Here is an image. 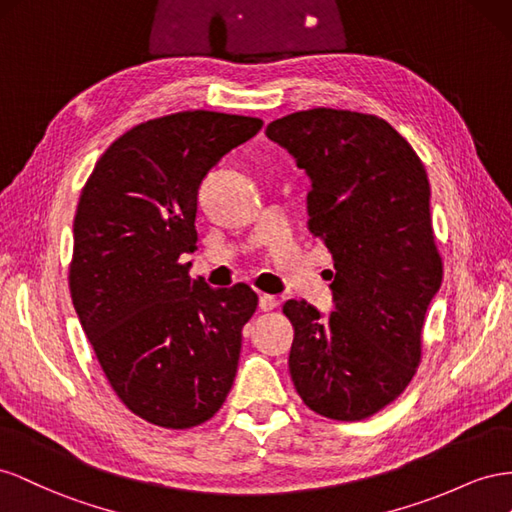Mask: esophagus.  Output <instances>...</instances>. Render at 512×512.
<instances>
[{"label":"esophagus","instance_id":"esophagus-1","mask_svg":"<svg viewBox=\"0 0 512 512\" xmlns=\"http://www.w3.org/2000/svg\"><path fill=\"white\" fill-rule=\"evenodd\" d=\"M276 306H279V300H276L274 296H270V294H261L259 296V309L261 311H274Z\"/></svg>","mask_w":512,"mask_h":512}]
</instances>
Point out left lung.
Returning a JSON list of instances; mask_svg holds the SVG:
<instances>
[{
  "mask_svg": "<svg viewBox=\"0 0 512 512\" xmlns=\"http://www.w3.org/2000/svg\"><path fill=\"white\" fill-rule=\"evenodd\" d=\"M311 178L309 229L334 259V311L287 300L289 373L332 420H364L412 382L422 326L442 285L425 165L377 115L309 109L266 128Z\"/></svg>",
  "mask_w": 512,
  "mask_h": 512,
  "instance_id": "8db88e82",
  "label": "left lung"
}]
</instances>
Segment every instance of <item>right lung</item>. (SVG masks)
I'll use <instances>...</instances> for the list:
<instances>
[{
    "label": "right lung",
    "instance_id": "1",
    "mask_svg": "<svg viewBox=\"0 0 512 512\" xmlns=\"http://www.w3.org/2000/svg\"><path fill=\"white\" fill-rule=\"evenodd\" d=\"M261 126L216 111L143 122L109 145L81 191L72 304L113 392L152 425H201L236 379L257 294L191 279L182 257L197 251L203 178Z\"/></svg>",
    "mask_w": 512,
    "mask_h": 512
}]
</instances>
